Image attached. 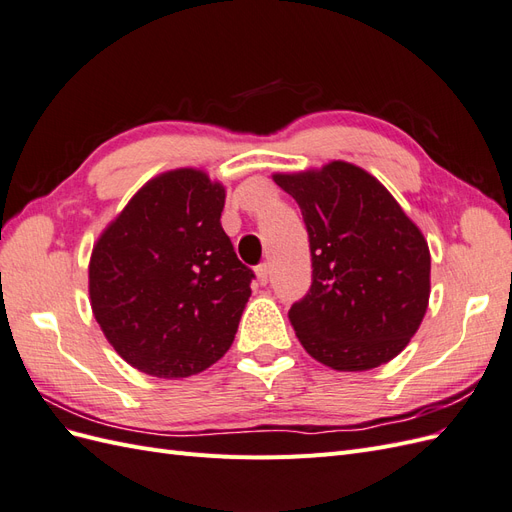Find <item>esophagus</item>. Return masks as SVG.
I'll list each match as a JSON object with an SVG mask.
<instances>
[{"label": "esophagus", "instance_id": "34e87169", "mask_svg": "<svg viewBox=\"0 0 512 512\" xmlns=\"http://www.w3.org/2000/svg\"><path fill=\"white\" fill-rule=\"evenodd\" d=\"M269 275H271V271H269V265L265 262V265H260L258 269H256V277H258V282L265 286L267 282H269Z\"/></svg>", "mask_w": 512, "mask_h": 512}]
</instances>
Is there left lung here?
<instances>
[{
	"label": "left lung",
	"mask_w": 512,
	"mask_h": 512,
	"mask_svg": "<svg viewBox=\"0 0 512 512\" xmlns=\"http://www.w3.org/2000/svg\"><path fill=\"white\" fill-rule=\"evenodd\" d=\"M273 181L301 207L312 252V288L288 312L301 346L337 371L393 361L429 305L421 228L374 175L344 160Z\"/></svg>",
	"instance_id": "obj_1"
}]
</instances>
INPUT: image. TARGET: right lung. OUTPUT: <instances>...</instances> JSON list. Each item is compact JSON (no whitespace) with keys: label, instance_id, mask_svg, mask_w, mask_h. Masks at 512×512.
<instances>
[{"label":"right lung","instance_id":"add662e5","mask_svg":"<svg viewBox=\"0 0 512 512\" xmlns=\"http://www.w3.org/2000/svg\"><path fill=\"white\" fill-rule=\"evenodd\" d=\"M224 200V183L203 168L166 170L94 243L91 312L121 359L147 376L200 374L235 339L252 271L220 224Z\"/></svg>","mask_w":512,"mask_h":512}]
</instances>
